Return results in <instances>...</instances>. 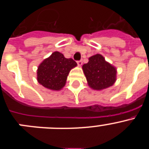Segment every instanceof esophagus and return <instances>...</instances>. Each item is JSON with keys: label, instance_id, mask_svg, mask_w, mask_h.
Masks as SVG:
<instances>
[{"label": "esophagus", "instance_id": "obj_1", "mask_svg": "<svg viewBox=\"0 0 149 149\" xmlns=\"http://www.w3.org/2000/svg\"><path fill=\"white\" fill-rule=\"evenodd\" d=\"M77 65H79V66H81V65H82V63H83V61L82 60H78V61H77Z\"/></svg>", "mask_w": 149, "mask_h": 149}]
</instances>
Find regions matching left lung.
I'll return each mask as SVG.
<instances>
[{
	"label": "left lung",
	"mask_w": 149,
	"mask_h": 149,
	"mask_svg": "<svg viewBox=\"0 0 149 149\" xmlns=\"http://www.w3.org/2000/svg\"><path fill=\"white\" fill-rule=\"evenodd\" d=\"M83 70L89 86L93 89H106L116 81V69L105 61L101 54L89 57V62L83 65Z\"/></svg>",
	"instance_id": "8db88e82"
}]
</instances>
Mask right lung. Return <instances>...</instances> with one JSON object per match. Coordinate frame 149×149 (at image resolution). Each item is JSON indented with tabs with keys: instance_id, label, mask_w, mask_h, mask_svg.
<instances>
[{
	"instance_id": "1",
	"label": "right lung",
	"mask_w": 149,
	"mask_h": 149,
	"mask_svg": "<svg viewBox=\"0 0 149 149\" xmlns=\"http://www.w3.org/2000/svg\"><path fill=\"white\" fill-rule=\"evenodd\" d=\"M77 63L72 58L67 59L58 51L54 52L39 65L38 82L52 90H60L65 86L67 76Z\"/></svg>"
}]
</instances>
